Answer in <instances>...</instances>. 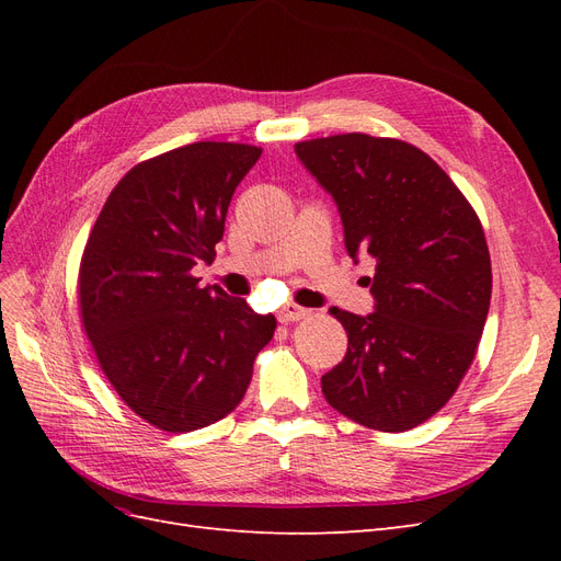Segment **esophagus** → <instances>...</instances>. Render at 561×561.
Listing matches in <instances>:
<instances>
[{"label":"esophagus","instance_id":"obj_1","mask_svg":"<svg viewBox=\"0 0 561 561\" xmlns=\"http://www.w3.org/2000/svg\"><path fill=\"white\" fill-rule=\"evenodd\" d=\"M311 316V309H304L299 304H285V307L278 311V320L280 322H295V320H304Z\"/></svg>","mask_w":561,"mask_h":561}]
</instances>
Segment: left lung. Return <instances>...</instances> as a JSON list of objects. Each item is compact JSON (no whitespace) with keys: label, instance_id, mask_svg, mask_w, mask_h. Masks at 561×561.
I'll return each mask as SVG.
<instances>
[{"label":"left lung","instance_id":"left-lung-1","mask_svg":"<svg viewBox=\"0 0 561 561\" xmlns=\"http://www.w3.org/2000/svg\"><path fill=\"white\" fill-rule=\"evenodd\" d=\"M336 203L346 250L375 257L367 316L332 309L344 360L320 379L339 414L383 433L431 419L478 351L491 299L484 231L466 196L414 145L365 133L297 142Z\"/></svg>","mask_w":561,"mask_h":561}]
</instances>
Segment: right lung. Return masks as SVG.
I'll list each match as a JSON object with an SVG mask.
<instances>
[{"instance_id": "add662e5", "label": "right lung", "mask_w": 561, "mask_h": 561, "mask_svg": "<svg viewBox=\"0 0 561 561\" xmlns=\"http://www.w3.org/2000/svg\"><path fill=\"white\" fill-rule=\"evenodd\" d=\"M260 154L194 142L135 165L83 248V330L118 398L161 431H198L233 412L274 336V316L192 276L213 262L229 201Z\"/></svg>"}]
</instances>
